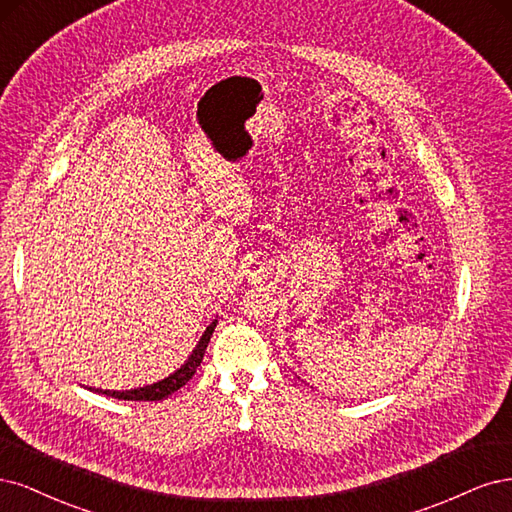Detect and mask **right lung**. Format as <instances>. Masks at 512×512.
I'll return each instance as SVG.
<instances>
[{
	"label": "right lung",
	"instance_id": "obj_1",
	"mask_svg": "<svg viewBox=\"0 0 512 512\" xmlns=\"http://www.w3.org/2000/svg\"><path fill=\"white\" fill-rule=\"evenodd\" d=\"M214 327H217V321H212L206 332L202 334L200 342L193 349V353L189 355V359L185 361L183 366H180L176 372H172L170 376L163 378L159 383L153 385H146V387H138V389H125V391H104V389H97V393H104L110 395V398H117V400H134V402H159V400H166L168 395H172L174 391H178L183 385L189 383V378L195 374L197 366L202 364L204 353H206V346L210 342V336L214 332Z\"/></svg>",
	"mask_w": 512,
	"mask_h": 512
}]
</instances>
